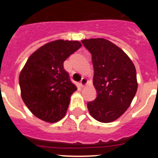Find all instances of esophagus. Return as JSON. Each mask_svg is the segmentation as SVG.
<instances>
[{
	"mask_svg": "<svg viewBox=\"0 0 158 158\" xmlns=\"http://www.w3.org/2000/svg\"><path fill=\"white\" fill-rule=\"evenodd\" d=\"M87 84V79L85 78H82L80 81V85L81 87H84Z\"/></svg>",
	"mask_w": 158,
	"mask_h": 158,
	"instance_id": "obj_1",
	"label": "esophagus"
}]
</instances>
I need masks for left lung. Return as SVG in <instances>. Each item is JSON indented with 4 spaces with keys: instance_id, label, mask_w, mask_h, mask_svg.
Masks as SVG:
<instances>
[{
    "instance_id": "left-lung-1",
    "label": "left lung",
    "mask_w": 158,
    "mask_h": 158,
    "mask_svg": "<svg viewBox=\"0 0 158 158\" xmlns=\"http://www.w3.org/2000/svg\"><path fill=\"white\" fill-rule=\"evenodd\" d=\"M92 54L93 85L97 97L87 104L91 115L100 122L118 118L130 106L138 89L136 69L126 53L103 38L82 40Z\"/></svg>"
}]
</instances>
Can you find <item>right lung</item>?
Here are the masks:
<instances>
[{
  "instance_id": "1",
  "label": "right lung",
  "mask_w": 158,
  "mask_h": 158,
  "mask_svg": "<svg viewBox=\"0 0 158 158\" xmlns=\"http://www.w3.org/2000/svg\"><path fill=\"white\" fill-rule=\"evenodd\" d=\"M82 47L77 40L52 41L30 55L19 76L21 97L30 111L49 123L61 120L77 90L63 63Z\"/></svg>"
}]
</instances>
